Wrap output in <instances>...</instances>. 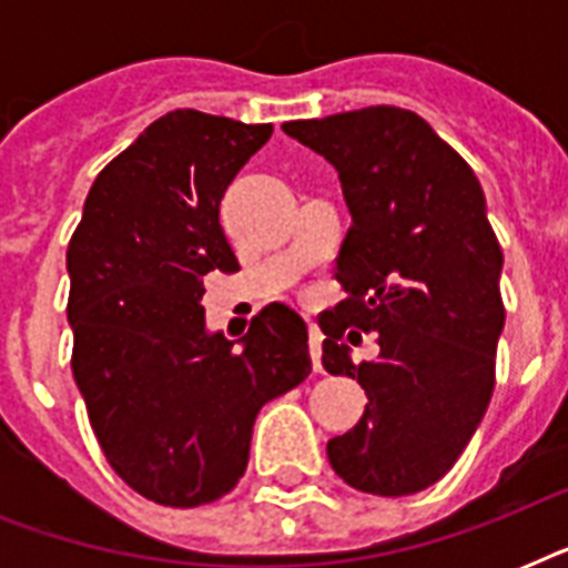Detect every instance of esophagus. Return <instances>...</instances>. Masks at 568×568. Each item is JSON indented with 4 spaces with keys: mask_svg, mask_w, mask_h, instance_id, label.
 I'll list each match as a JSON object with an SVG mask.
<instances>
[{
    "mask_svg": "<svg viewBox=\"0 0 568 568\" xmlns=\"http://www.w3.org/2000/svg\"><path fill=\"white\" fill-rule=\"evenodd\" d=\"M321 342H324V333H321L315 324H310V354H312V368L321 372Z\"/></svg>",
    "mask_w": 568,
    "mask_h": 568,
    "instance_id": "esophagus-1",
    "label": "esophagus"
}]
</instances>
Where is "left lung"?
I'll use <instances>...</instances> for the list:
<instances>
[{"instance_id": "1", "label": "left lung", "mask_w": 568, "mask_h": 568, "mask_svg": "<svg viewBox=\"0 0 568 568\" xmlns=\"http://www.w3.org/2000/svg\"><path fill=\"white\" fill-rule=\"evenodd\" d=\"M283 132L336 168L354 221L336 258L345 301L318 321L321 363L368 404L327 442L329 466L359 493H422L457 463L495 388L504 253L484 189L415 111L372 105ZM347 326L378 336L374 364L353 365Z\"/></svg>"}]
</instances>
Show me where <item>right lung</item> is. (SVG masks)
<instances>
[{
  "label": "right lung",
  "mask_w": 568,
  "mask_h": 568,
  "mask_svg": "<svg viewBox=\"0 0 568 568\" xmlns=\"http://www.w3.org/2000/svg\"><path fill=\"white\" fill-rule=\"evenodd\" d=\"M271 123L164 114L93 180L67 247L73 377L111 468L164 507L244 475L258 409L310 377V333L271 303L241 351L205 329L203 276L239 271L221 200Z\"/></svg>",
  "instance_id": "obj_1"
}]
</instances>
